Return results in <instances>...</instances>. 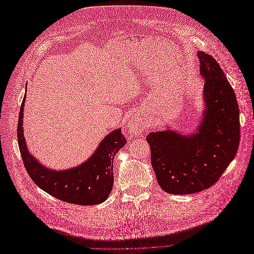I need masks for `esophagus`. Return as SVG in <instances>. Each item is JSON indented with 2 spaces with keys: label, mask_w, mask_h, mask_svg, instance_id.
<instances>
[{
  "label": "esophagus",
  "mask_w": 254,
  "mask_h": 254,
  "mask_svg": "<svg viewBox=\"0 0 254 254\" xmlns=\"http://www.w3.org/2000/svg\"><path fill=\"white\" fill-rule=\"evenodd\" d=\"M147 127H148V124L146 123V121L140 118L139 114L133 113L130 115V118L128 119L126 128L128 132L139 135L144 131V130L147 129Z\"/></svg>",
  "instance_id": "34e87169"
}]
</instances>
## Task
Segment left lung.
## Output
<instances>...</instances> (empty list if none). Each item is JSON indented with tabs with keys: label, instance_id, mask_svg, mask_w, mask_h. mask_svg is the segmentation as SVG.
<instances>
[{
	"label": "left lung",
	"instance_id": "left-lung-1",
	"mask_svg": "<svg viewBox=\"0 0 254 254\" xmlns=\"http://www.w3.org/2000/svg\"><path fill=\"white\" fill-rule=\"evenodd\" d=\"M197 56L204 78L203 113L197 128L187 134L167 127L146 137L158 183L168 194H193L212 187L240 145L234 90L216 60L203 52Z\"/></svg>",
	"mask_w": 254,
	"mask_h": 254
}]
</instances>
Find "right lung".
Segmentation results:
<instances>
[{
	"mask_svg": "<svg viewBox=\"0 0 254 254\" xmlns=\"http://www.w3.org/2000/svg\"><path fill=\"white\" fill-rule=\"evenodd\" d=\"M26 93L21 105L18 124V142L21 157L30 178L48 194L68 203L93 205L104 202L113 186V159L126 139L118 128L107 134L88 160L81 164L57 171L41 164L27 149L23 130Z\"/></svg>",
	"mask_w": 254,
	"mask_h": 254,
	"instance_id": "obj_1",
	"label": "right lung"
}]
</instances>
